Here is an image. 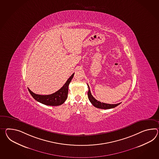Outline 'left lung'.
<instances>
[{"label":"left lung","instance_id":"1","mask_svg":"<svg viewBox=\"0 0 159 159\" xmlns=\"http://www.w3.org/2000/svg\"><path fill=\"white\" fill-rule=\"evenodd\" d=\"M88 85V84H87ZM89 87V91H88V97L89 99L90 102L93 104V106H95L97 108H102V109H110V108H114L120 104V103H117V104H107V103H102L99 101H97L96 99L94 98V97L92 95V94L91 93L90 89H89V85H88Z\"/></svg>","mask_w":159,"mask_h":159}]
</instances>
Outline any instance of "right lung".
Returning a JSON list of instances; mask_svg holds the SVG:
<instances>
[{"mask_svg":"<svg viewBox=\"0 0 159 159\" xmlns=\"http://www.w3.org/2000/svg\"><path fill=\"white\" fill-rule=\"evenodd\" d=\"M74 74H73L70 76V78L66 81L64 85H63L60 89L51 95H41L33 93L29 89H28V90L31 94V96L33 97V98L35 100L43 103V105L53 106H60L64 103V102L66 101L68 97V86L70 82L74 77Z\"/></svg>","mask_w":159,"mask_h":159,"instance_id":"obj_1","label":"right lung"}]
</instances>
